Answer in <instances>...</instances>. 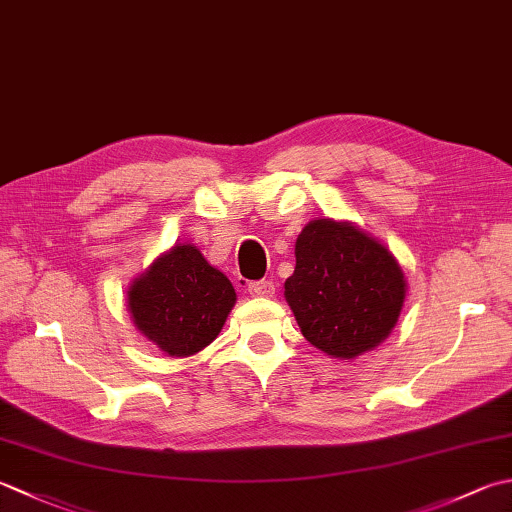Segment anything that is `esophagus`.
<instances>
[{
	"label": "esophagus",
	"mask_w": 512,
	"mask_h": 512,
	"mask_svg": "<svg viewBox=\"0 0 512 512\" xmlns=\"http://www.w3.org/2000/svg\"><path fill=\"white\" fill-rule=\"evenodd\" d=\"M248 293L253 297H273L275 295V284L270 279H259V282L248 284Z\"/></svg>",
	"instance_id": "34e87169"
}]
</instances>
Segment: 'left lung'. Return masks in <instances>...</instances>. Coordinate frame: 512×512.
I'll return each instance as SVG.
<instances>
[{"label":"left lung","mask_w":512,"mask_h":512,"mask_svg":"<svg viewBox=\"0 0 512 512\" xmlns=\"http://www.w3.org/2000/svg\"><path fill=\"white\" fill-rule=\"evenodd\" d=\"M295 262L284 295L315 348L355 359L395 328L406 299L402 266L362 228L313 219L297 237Z\"/></svg>","instance_id":"obj_1"}]
</instances>
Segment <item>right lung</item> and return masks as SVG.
Masks as SVG:
<instances>
[{"mask_svg": "<svg viewBox=\"0 0 512 512\" xmlns=\"http://www.w3.org/2000/svg\"><path fill=\"white\" fill-rule=\"evenodd\" d=\"M230 279L193 244H175L128 288L130 317L148 342L170 357L206 348L235 306Z\"/></svg>", "mask_w": 512, "mask_h": 512, "instance_id": "obj_1", "label": "right lung"}]
</instances>
